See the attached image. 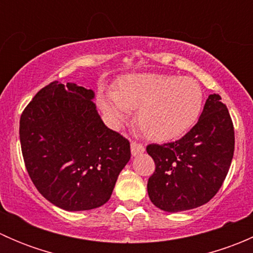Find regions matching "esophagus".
Wrapping results in <instances>:
<instances>
[{
	"label": "esophagus",
	"instance_id": "obj_1",
	"mask_svg": "<svg viewBox=\"0 0 253 253\" xmlns=\"http://www.w3.org/2000/svg\"><path fill=\"white\" fill-rule=\"evenodd\" d=\"M145 150L144 145L142 144V143H138V142H134L132 141L131 142V153L132 155H138L141 154V153H143Z\"/></svg>",
	"mask_w": 253,
	"mask_h": 253
}]
</instances>
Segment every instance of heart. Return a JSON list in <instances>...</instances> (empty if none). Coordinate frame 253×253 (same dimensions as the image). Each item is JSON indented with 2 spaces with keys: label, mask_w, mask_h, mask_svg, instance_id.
Returning <instances> with one entry per match:
<instances>
[{
  "label": "heart",
  "mask_w": 253,
  "mask_h": 253,
  "mask_svg": "<svg viewBox=\"0 0 253 253\" xmlns=\"http://www.w3.org/2000/svg\"><path fill=\"white\" fill-rule=\"evenodd\" d=\"M203 90L196 79L158 73L129 75L120 79L116 90L100 93L101 111L115 127L124 124L129 110L145 136L169 141L185 133L200 117Z\"/></svg>",
  "instance_id": "obj_1"
}]
</instances>
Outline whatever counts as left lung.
Listing matches in <instances>:
<instances>
[{"instance_id": "8db88e82", "label": "left lung", "mask_w": 253, "mask_h": 253, "mask_svg": "<svg viewBox=\"0 0 253 253\" xmlns=\"http://www.w3.org/2000/svg\"><path fill=\"white\" fill-rule=\"evenodd\" d=\"M235 132L228 108L211 94L197 124L175 142L148 144L155 163L148 180L153 205L165 211L197 208L223 185L233 160Z\"/></svg>"}]
</instances>
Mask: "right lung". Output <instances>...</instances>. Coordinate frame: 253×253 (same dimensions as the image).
Returning a JSON list of instances; mask_svg holds the SVG:
<instances>
[{
  "instance_id": "right-lung-1",
  "label": "right lung",
  "mask_w": 253,
  "mask_h": 253,
  "mask_svg": "<svg viewBox=\"0 0 253 253\" xmlns=\"http://www.w3.org/2000/svg\"><path fill=\"white\" fill-rule=\"evenodd\" d=\"M93 98L91 89L53 81L20 116L29 177L48 202L65 211L105 205L131 158L128 139L104 125Z\"/></svg>"
}]
</instances>
